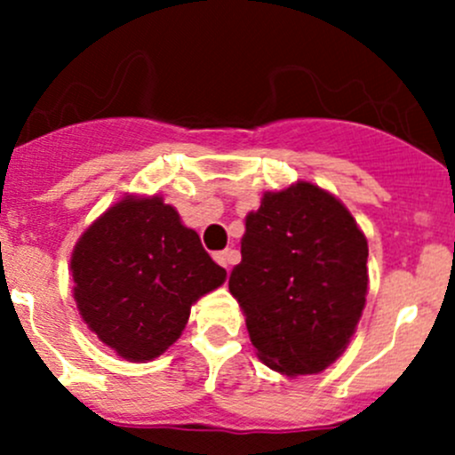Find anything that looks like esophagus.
<instances>
[{"instance_id": "1", "label": "esophagus", "mask_w": 455, "mask_h": 455, "mask_svg": "<svg viewBox=\"0 0 455 455\" xmlns=\"http://www.w3.org/2000/svg\"><path fill=\"white\" fill-rule=\"evenodd\" d=\"M235 259H237V253H235V251H231V249L215 253V261H218L220 266H224L227 270H228V266H231Z\"/></svg>"}]
</instances>
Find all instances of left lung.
I'll list each match as a JSON object with an SVG mask.
<instances>
[{"mask_svg": "<svg viewBox=\"0 0 455 455\" xmlns=\"http://www.w3.org/2000/svg\"><path fill=\"white\" fill-rule=\"evenodd\" d=\"M368 242L328 191L297 182L246 218L228 291L268 368L325 370L350 343L368 295Z\"/></svg>", "mask_w": 455, "mask_h": 455, "instance_id": "obj_1", "label": "left lung"}]
</instances>
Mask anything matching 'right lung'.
<instances>
[{"mask_svg":"<svg viewBox=\"0 0 455 455\" xmlns=\"http://www.w3.org/2000/svg\"><path fill=\"white\" fill-rule=\"evenodd\" d=\"M79 313L130 361L163 355L185 330L191 304L222 286L227 270L160 198H125L105 211L72 253Z\"/></svg>","mask_w":455,"mask_h":455,"instance_id":"add662e5","label":"right lung"}]
</instances>
